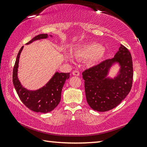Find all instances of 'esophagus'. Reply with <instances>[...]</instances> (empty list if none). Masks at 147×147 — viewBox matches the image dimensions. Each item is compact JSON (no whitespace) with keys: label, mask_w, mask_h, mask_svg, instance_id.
<instances>
[{"label":"esophagus","mask_w":147,"mask_h":147,"mask_svg":"<svg viewBox=\"0 0 147 147\" xmlns=\"http://www.w3.org/2000/svg\"><path fill=\"white\" fill-rule=\"evenodd\" d=\"M73 74L74 76H79L80 75V72L78 71H74L73 72Z\"/></svg>","instance_id":"obj_1"}]
</instances>
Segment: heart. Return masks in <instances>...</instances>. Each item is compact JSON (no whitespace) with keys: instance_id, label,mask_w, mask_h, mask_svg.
<instances>
[{"instance_id":"obj_1","label":"heart","mask_w":147,"mask_h":147,"mask_svg":"<svg viewBox=\"0 0 147 147\" xmlns=\"http://www.w3.org/2000/svg\"><path fill=\"white\" fill-rule=\"evenodd\" d=\"M74 56L80 59H87L90 67H94L100 63L106 56V51L102 45L94 42L80 45L73 52Z\"/></svg>"}]
</instances>
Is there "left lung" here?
<instances>
[{"label":"left lung","instance_id":"left-lung-1","mask_svg":"<svg viewBox=\"0 0 147 147\" xmlns=\"http://www.w3.org/2000/svg\"><path fill=\"white\" fill-rule=\"evenodd\" d=\"M118 63L120 69L113 79L107 76L110 68ZM133 63L128 50L121 45L114 58L108 59L82 73L86 100L97 111H107L115 108L131 90L133 82Z\"/></svg>","mask_w":147,"mask_h":147}]
</instances>
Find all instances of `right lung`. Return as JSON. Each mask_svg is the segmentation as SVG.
I'll list each match as a JSON object with an SVG mask.
<instances>
[{
    "label": "right lung",
    "instance_id": "add662e5",
    "mask_svg": "<svg viewBox=\"0 0 147 147\" xmlns=\"http://www.w3.org/2000/svg\"><path fill=\"white\" fill-rule=\"evenodd\" d=\"M50 36H53L50 35ZM48 34H43L35 36L26 45L42 39H47ZM23 46L19 50L13 70V84L19 98L28 109L35 112L48 113L58 105L61 100V93L66 80L69 78L70 73L56 72L45 86L37 90H28L21 85L17 76L20 54Z\"/></svg>",
    "mask_w": 147,
    "mask_h": 147
}]
</instances>
